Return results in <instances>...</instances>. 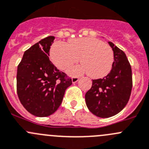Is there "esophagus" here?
Masks as SVG:
<instances>
[{"mask_svg":"<svg viewBox=\"0 0 149 149\" xmlns=\"http://www.w3.org/2000/svg\"><path fill=\"white\" fill-rule=\"evenodd\" d=\"M79 77H73L72 78V82H73V83H76V82L79 81Z\"/></svg>","mask_w":149,"mask_h":149,"instance_id":"34e87169","label":"esophagus"}]
</instances>
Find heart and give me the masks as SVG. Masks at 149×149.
Instances as JSON below:
<instances>
[{"label": "heart", "mask_w": 149, "mask_h": 149, "mask_svg": "<svg viewBox=\"0 0 149 149\" xmlns=\"http://www.w3.org/2000/svg\"><path fill=\"white\" fill-rule=\"evenodd\" d=\"M50 57L54 65L63 70L78 63L80 57L81 65L71 68L68 73L71 76L87 73L92 79L106 76L114 60L113 52L109 45L91 37L71 39L68 44L56 42L52 47Z\"/></svg>", "instance_id": "heart-1"}]
</instances>
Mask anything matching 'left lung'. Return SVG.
I'll return each mask as SVG.
<instances>
[{
	"mask_svg": "<svg viewBox=\"0 0 149 149\" xmlns=\"http://www.w3.org/2000/svg\"><path fill=\"white\" fill-rule=\"evenodd\" d=\"M114 55L111 72L102 79L92 80L85 95L89 111L100 118L119 113L127 104L132 88V69L126 54L112 42H108Z\"/></svg>",
	"mask_w": 149,
	"mask_h": 149,
	"instance_id": "8db88e82",
	"label": "left lung"
}]
</instances>
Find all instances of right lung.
<instances>
[{
    "instance_id": "right-lung-1",
    "label": "right lung",
    "mask_w": 149,
    "mask_h": 149,
    "mask_svg": "<svg viewBox=\"0 0 149 149\" xmlns=\"http://www.w3.org/2000/svg\"><path fill=\"white\" fill-rule=\"evenodd\" d=\"M54 36L26 50L17 68V92L22 105L38 117L50 116L60 107L72 80L49 60Z\"/></svg>"
}]
</instances>
